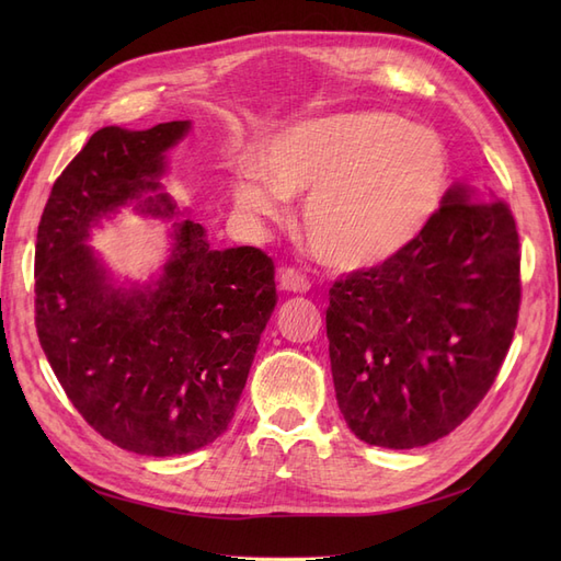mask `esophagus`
I'll use <instances>...</instances> for the list:
<instances>
[{"label":"esophagus","instance_id":"obj_1","mask_svg":"<svg viewBox=\"0 0 561 561\" xmlns=\"http://www.w3.org/2000/svg\"><path fill=\"white\" fill-rule=\"evenodd\" d=\"M278 283H280L283 290H287V293H299V295L309 293V287H311L309 278L304 276V274H299V271H295V268H280Z\"/></svg>","mask_w":561,"mask_h":561}]
</instances>
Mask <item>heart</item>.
<instances>
[{
    "mask_svg": "<svg viewBox=\"0 0 561 561\" xmlns=\"http://www.w3.org/2000/svg\"><path fill=\"white\" fill-rule=\"evenodd\" d=\"M262 165L274 184L236 180V206L250 217H274L280 194H309L301 241L334 271L393 260L428 227L449 182L439 135L386 112H344L297 126L268 142Z\"/></svg>",
    "mask_w": 561,
    "mask_h": 561,
    "instance_id": "1",
    "label": "heart"
}]
</instances>
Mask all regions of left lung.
<instances>
[{"instance_id":"left-lung-1","label":"left lung","mask_w":561,"mask_h":561,"mask_svg":"<svg viewBox=\"0 0 561 561\" xmlns=\"http://www.w3.org/2000/svg\"><path fill=\"white\" fill-rule=\"evenodd\" d=\"M519 299L511 208L456 184L414 243L330 287V365L348 428L414 449L461 426L513 344Z\"/></svg>"}]
</instances>
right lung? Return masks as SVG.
Masks as SVG:
<instances>
[{"instance_id": "obj_1", "label": "right lung", "mask_w": 561, "mask_h": 561, "mask_svg": "<svg viewBox=\"0 0 561 561\" xmlns=\"http://www.w3.org/2000/svg\"><path fill=\"white\" fill-rule=\"evenodd\" d=\"M186 130L100 128L54 182L37 229L35 322L50 369L95 433L145 456L190 454L227 431L278 301L266 252L213 250L194 219L175 222L149 287H112L83 243L130 201L173 215L171 198L148 194Z\"/></svg>"}]
</instances>
